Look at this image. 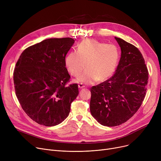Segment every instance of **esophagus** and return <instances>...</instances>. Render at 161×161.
Listing matches in <instances>:
<instances>
[{
  "label": "esophagus",
  "instance_id": "1",
  "mask_svg": "<svg viewBox=\"0 0 161 161\" xmlns=\"http://www.w3.org/2000/svg\"><path fill=\"white\" fill-rule=\"evenodd\" d=\"M86 87V86H84L83 84V83H80L79 84V85H78V87H79L80 89H82V88H84V87Z\"/></svg>",
  "mask_w": 161,
  "mask_h": 161
}]
</instances>
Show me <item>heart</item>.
Wrapping results in <instances>:
<instances>
[{"mask_svg": "<svg viewBox=\"0 0 161 161\" xmlns=\"http://www.w3.org/2000/svg\"><path fill=\"white\" fill-rule=\"evenodd\" d=\"M119 52L112 44H106L94 39L86 40L65 57L66 69L72 75L78 76L85 69L87 70L76 81L92 84L98 80L104 81L115 71L119 63Z\"/></svg>", "mask_w": 161, "mask_h": 161, "instance_id": "obj_1", "label": "heart"}]
</instances>
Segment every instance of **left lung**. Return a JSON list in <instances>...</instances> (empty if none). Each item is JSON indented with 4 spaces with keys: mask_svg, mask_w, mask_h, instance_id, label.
<instances>
[{
    "mask_svg": "<svg viewBox=\"0 0 161 161\" xmlns=\"http://www.w3.org/2000/svg\"><path fill=\"white\" fill-rule=\"evenodd\" d=\"M115 39L121 49L115 73L91 88V113L106 126L121 125L136 113L146 97L149 78L139 49L121 38Z\"/></svg>",
    "mask_w": 161,
    "mask_h": 161,
    "instance_id": "1",
    "label": "left lung"
}]
</instances>
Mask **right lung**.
I'll return each instance as SVG.
<instances>
[{
    "label": "right lung",
    "instance_id": "1",
    "mask_svg": "<svg viewBox=\"0 0 161 161\" xmlns=\"http://www.w3.org/2000/svg\"><path fill=\"white\" fill-rule=\"evenodd\" d=\"M71 38H49L25 49L14 71L15 95L24 112L37 123L55 126L69 116L79 94L78 86H66L70 75L65 57Z\"/></svg>",
    "mask_w": 161,
    "mask_h": 161
}]
</instances>
